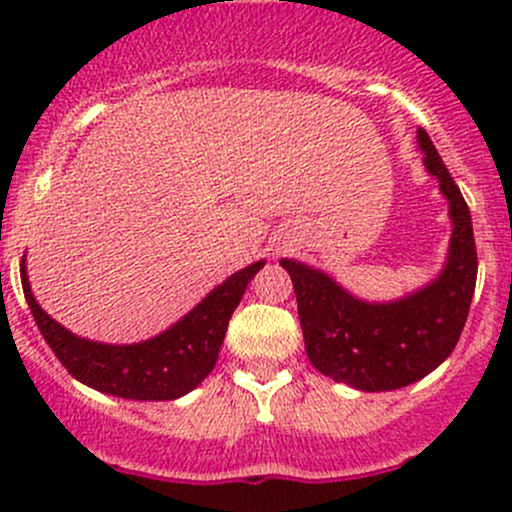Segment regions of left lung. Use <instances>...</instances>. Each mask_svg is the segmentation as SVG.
I'll return each mask as SVG.
<instances>
[{"label": "left lung", "mask_w": 512, "mask_h": 512, "mask_svg": "<svg viewBox=\"0 0 512 512\" xmlns=\"http://www.w3.org/2000/svg\"><path fill=\"white\" fill-rule=\"evenodd\" d=\"M418 148L446 195L453 225L446 265L436 280L394 302H366L327 272L280 260L292 277L312 366L359 391L404 389L441 366L456 349L476 289L478 255L466 200L423 128H418Z\"/></svg>", "instance_id": "1"}]
</instances>
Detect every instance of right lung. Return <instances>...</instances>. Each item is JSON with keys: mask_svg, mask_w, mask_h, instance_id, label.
<instances>
[{"mask_svg": "<svg viewBox=\"0 0 512 512\" xmlns=\"http://www.w3.org/2000/svg\"><path fill=\"white\" fill-rule=\"evenodd\" d=\"M265 260L230 275L198 307L158 337L138 344H103L76 337L34 299L22 260V287L39 332L74 379L103 394L136 401H173L193 391L215 369L232 312Z\"/></svg>", "mask_w": 512, "mask_h": 512, "instance_id": "right-lung-1", "label": "right lung"}]
</instances>
